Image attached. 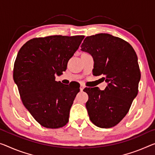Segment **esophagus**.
<instances>
[{"mask_svg": "<svg viewBox=\"0 0 155 155\" xmlns=\"http://www.w3.org/2000/svg\"><path fill=\"white\" fill-rule=\"evenodd\" d=\"M84 86L83 85V84H80V91H83V89H84Z\"/></svg>", "mask_w": 155, "mask_h": 155, "instance_id": "34e87169", "label": "esophagus"}]
</instances>
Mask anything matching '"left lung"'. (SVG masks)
Here are the masks:
<instances>
[{"mask_svg":"<svg viewBox=\"0 0 155 155\" xmlns=\"http://www.w3.org/2000/svg\"><path fill=\"white\" fill-rule=\"evenodd\" d=\"M81 50L94 58V75L108 83L104 91L86 87L89 119L95 125L110 128L120 122L137 96L141 72L134 48L127 41L101 33L87 37Z\"/></svg>","mask_w":155,"mask_h":155,"instance_id":"left-lung-1","label":"left lung"}]
</instances>
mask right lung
<instances>
[{
    "label": "right lung",
    "mask_w": 155,
    "mask_h": 155,
    "mask_svg": "<svg viewBox=\"0 0 155 155\" xmlns=\"http://www.w3.org/2000/svg\"><path fill=\"white\" fill-rule=\"evenodd\" d=\"M84 38V35L33 38L18 51L14 80L23 105L43 127L55 129L68 122L80 87L57 82L55 74L66 71Z\"/></svg>",
    "instance_id": "add662e5"
}]
</instances>
